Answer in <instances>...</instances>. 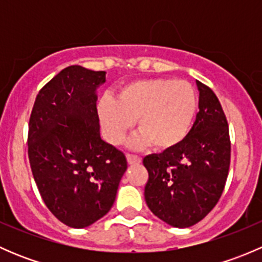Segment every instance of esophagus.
Returning <instances> with one entry per match:
<instances>
[{"mask_svg": "<svg viewBox=\"0 0 262 262\" xmlns=\"http://www.w3.org/2000/svg\"><path fill=\"white\" fill-rule=\"evenodd\" d=\"M126 161H128L129 165H139L142 162V158L134 155H126Z\"/></svg>", "mask_w": 262, "mask_h": 262, "instance_id": "34e87169", "label": "esophagus"}]
</instances>
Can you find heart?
<instances>
[{"mask_svg":"<svg viewBox=\"0 0 262 262\" xmlns=\"http://www.w3.org/2000/svg\"><path fill=\"white\" fill-rule=\"evenodd\" d=\"M198 113V95L186 81L144 78L124 84L118 100L105 95L97 104V115L112 144L123 143L137 119L139 132L130 139L133 148L152 144L170 150L187 138Z\"/></svg>","mask_w":262,"mask_h":262,"instance_id":"heart-1","label":"heart"}]
</instances>
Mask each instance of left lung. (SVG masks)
Returning <instances> with one entry per match:
<instances>
[{"instance_id": "1", "label": "left lung", "mask_w": 262, "mask_h": 262, "mask_svg": "<svg viewBox=\"0 0 262 262\" xmlns=\"http://www.w3.org/2000/svg\"><path fill=\"white\" fill-rule=\"evenodd\" d=\"M199 113L187 138L176 148L143 158L148 170L144 199L170 226L187 228L215 207L231 161L226 115L215 94L196 81Z\"/></svg>"}]
</instances>
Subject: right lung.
<instances>
[{
	"label": "right lung",
	"instance_id": "add662e5",
	"mask_svg": "<svg viewBox=\"0 0 262 262\" xmlns=\"http://www.w3.org/2000/svg\"><path fill=\"white\" fill-rule=\"evenodd\" d=\"M106 72L70 66L39 91L29 121V161L48 209L66 226L84 228L115 202L126 171L121 150L100 136L97 89Z\"/></svg>",
	"mask_w": 262,
	"mask_h": 262
}]
</instances>
